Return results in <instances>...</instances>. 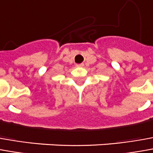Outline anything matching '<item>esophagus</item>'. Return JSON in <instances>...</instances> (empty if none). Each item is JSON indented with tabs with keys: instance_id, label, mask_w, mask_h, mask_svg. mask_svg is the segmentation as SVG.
<instances>
[{
	"instance_id": "1",
	"label": "esophagus",
	"mask_w": 153,
	"mask_h": 153,
	"mask_svg": "<svg viewBox=\"0 0 153 153\" xmlns=\"http://www.w3.org/2000/svg\"><path fill=\"white\" fill-rule=\"evenodd\" d=\"M84 66L83 63H81V64H76V66H79V67H82V66Z\"/></svg>"
}]
</instances>
